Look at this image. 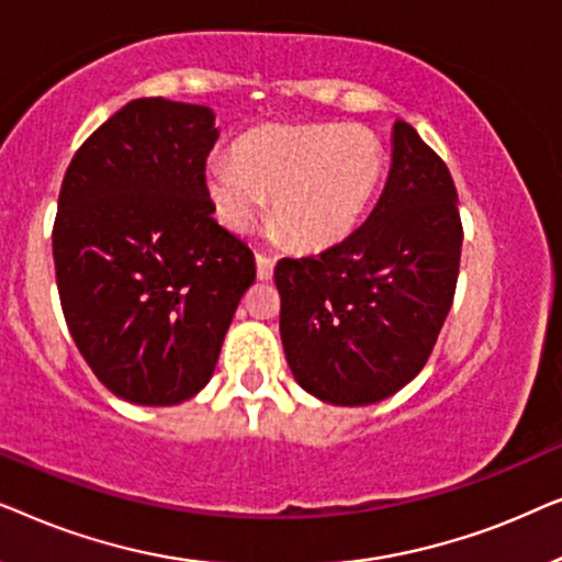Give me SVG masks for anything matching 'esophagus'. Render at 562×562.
Returning a JSON list of instances; mask_svg holds the SVG:
<instances>
[{
  "label": "esophagus",
  "mask_w": 562,
  "mask_h": 562,
  "mask_svg": "<svg viewBox=\"0 0 562 562\" xmlns=\"http://www.w3.org/2000/svg\"><path fill=\"white\" fill-rule=\"evenodd\" d=\"M256 268H258V279L260 281H271L273 279V258H268L266 252H258V256H256Z\"/></svg>",
  "instance_id": "34e87169"
}]
</instances>
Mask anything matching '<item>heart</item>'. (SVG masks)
<instances>
[{
	"label": "heart",
	"mask_w": 562,
	"mask_h": 562,
	"mask_svg": "<svg viewBox=\"0 0 562 562\" xmlns=\"http://www.w3.org/2000/svg\"><path fill=\"white\" fill-rule=\"evenodd\" d=\"M386 153L366 127L302 125L258 130L217 156L204 183L220 222L245 233L273 200V217L304 248H327L352 233L375 196Z\"/></svg>",
	"instance_id": "obj_1"
}]
</instances>
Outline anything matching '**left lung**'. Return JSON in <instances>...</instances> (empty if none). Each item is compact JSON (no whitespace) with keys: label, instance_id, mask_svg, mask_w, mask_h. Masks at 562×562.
Returning <instances> with one entry per match:
<instances>
[{"label":"left lung","instance_id":"1","mask_svg":"<svg viewBox=\"0 0 562 562\" xmlns=\"http://www.w3.org/2000/svg\"><path fill=\"white\" fill-rule=\"evenodd\" d=\"M391 171L356 233L319 256L283 258L281 342L304 391L366 406L404 389L432 352L456 296L463 225L442 158L404 120Z\"/></svg>","mask_w":562,"mask_h":562}]
</instances>
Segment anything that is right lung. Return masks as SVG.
<instances>
[{"instance_id": "obj_1", "label": "right lung", "mask_w": 562, "mask_h": 562, "mask_svg": "<svg viewBox=\"0 0 562 562\" xmlns=\"http://www.w3.org/2000/svg\"><path fill=\"white\" fill-rule=\"evenodd\" d=\"M214 112L135 99L76 150L53 225L58 296L76 348L114 396L171 406L217 366L256 258L212 217Z\"/></svg>"}]
</instances>
